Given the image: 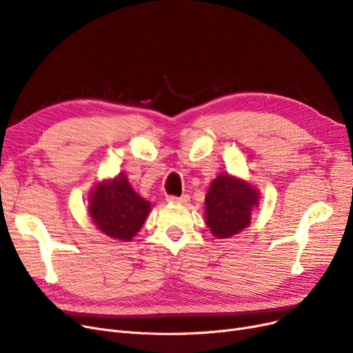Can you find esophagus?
<instances>
[{
	"mask_svg": "<svg viewBox=\"0 0 353 353\" xmlns=\"http://www.w3.org/2000/svg\"><path fill=\"white\" fill-rule=\"evenodd\" d=\"M166 200H168V201H171V203H178V204H188V201H190V196H188V194H182V196H179V197L169 196Z\"/></svg>",
	"mask_w": 353,
	"mask_h": 353,
	"instance_id": "esophagus-1",
	"label": "esophagus"
}]
</instances>
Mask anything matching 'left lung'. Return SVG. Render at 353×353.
I'll return each mask as SVG.
<instances>
[{"instance_id":"left-lung-1","label":"left lung","mask_w":353,"mask_h":353,"mask_svg":"<svg viewBox=\"0 0 353 353\" xmlns=\"http://www.w3.org/2000/svg\"><path fill=\"white\" fill-rule=\"evenodd\" d=\"M260 192L247 181L229 174L217 175L205 194V223L216 238H230L251 223Z\"/></svg>"}]
</instances>
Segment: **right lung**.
<instances>
[{"instance_id":"obj_1","label":"right lung","mask_w":353,"mask_h":353,"mask_svg":"<svg viewBox=\"0 0 353 353\" xmlns=\"http://www.w3.org/2000/svg\"><path fill=\"white\" fill-rule=\"evenodd\" d=\"M150 205L132 190L125 175H118L99 182L90 191L89 214L101 232L128 242L141 229Z\"/></svg>"}]
</instances>
